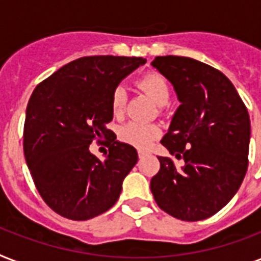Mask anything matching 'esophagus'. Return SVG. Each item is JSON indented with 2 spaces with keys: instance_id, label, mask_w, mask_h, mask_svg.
Listing matches in <instances>:
<instances>
[{
  "instance_id": "esophagus-1",
  "label": "esophagus",
  "mask_w": 261,
  "mask_h": 261,
  "mask_svg": "<svg viewBox=\"0 0 261 261\" xmlns=\"http://www.w3.org/2000/svg\"><path fill=\"white\" fill-rule=\"evenodd\" d=\"M147 154H149L147 151H143V150H139L138 151V157H139V159H143V157H145V155H147Z\"/></svg>"
}]
</instances>
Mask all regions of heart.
<instances>
[{
	"label": "heart",
	"mask_w": 261,
	"mask_h": 261,
	"mask_svg": "<svg viewBox=\"0 0 261 261\" xmlns=\"http://www.w3.org/2000/svg\"><path fill=\"white\" fill-rule=\"evenodd\" d=\"M138 88L145 92L157 106H165L169 100V84L160 73H146L137 80ZM126 106V90L123 87H116L111 94V108L115 116H120ZM161 135V127L157 124L130 122L119 131V138L127 145L139 150H147L153 146L155 139Z\"/></svg>",
	"instance_id": "1"
}]
</instances>
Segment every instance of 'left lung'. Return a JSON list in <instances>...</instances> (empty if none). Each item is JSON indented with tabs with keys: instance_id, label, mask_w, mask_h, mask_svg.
<instances>
[{
	"instance_id": "obj_1",
	"label": "left lung",
	"mask_w": 261,
	"mask_h": 261,
	"mask_svg": "<svg viewBox=\"0 0 261 261\" xmlns=\"http://www.w3.org/2000/svg\"><path fill=\"white\" fill-rule=\"evenodd\" d=\"M151 65L172 84L180 107L161 143L182 160L159 157L150 180L161 210L196 222L217 214L239 191L248 169L251 120L226 75L187 57H155Z\"/></svg>"
}]
</instances>
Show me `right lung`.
<instances>
[{
	"label": "right lung",
	"instance_id": "add662e5",
	"mask_svg": "<svg viewBox=\"0 0 261 261\" xmlns=\"http://www.w3.org/2000/svg\"><path fill=\"white\" fill-rule=\"evenodd\" d=\"M145 62L137 57H83L43 80L31 94L24 155L36 190L57 214L87 221L119 199L138 153L106 127L114 118L111 94ZM93 140L109 147L104 162L90 153Z\"/></svg>",
	"mask_w": 261,
	"mask_h": 261
}]
</instances>
